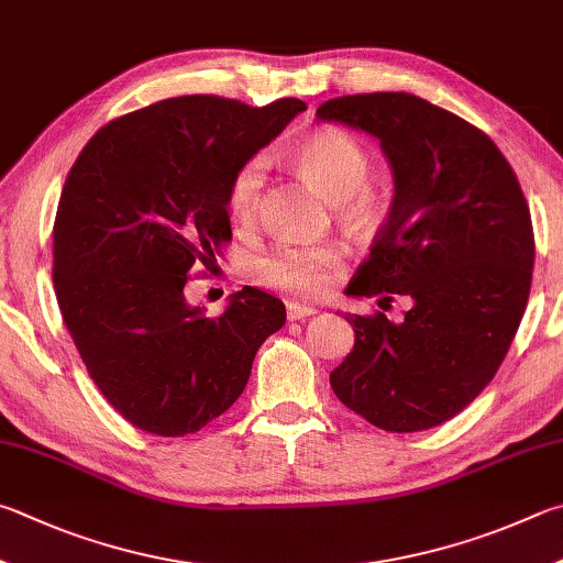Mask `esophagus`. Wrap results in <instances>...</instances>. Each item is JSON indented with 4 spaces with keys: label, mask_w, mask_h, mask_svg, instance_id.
Masks as SVG:
<instances>
[{
    "label": "esophagus",
    "mask_w": 563,
    "mask_h": 563,
    "mask_svg": "<svg viewBox=\"0 0 563 563\" xmlns=\"http://www.w3.org/2000/svg\"><path fill=\"white\" fill-rule=\"evenodd\" d=\"M288 320H308V317L314 314V308H310V305H302V302H295L290 300L288 302Z\"/></svg>",
    "instance_id": "esophagus-1"
}]
</instances>
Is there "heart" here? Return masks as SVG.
<instances>
[{
    "instance_id": "1",
    "label": "heart",
    "mask_w": 563,
    "mask_h": 563,
    "mask_svg": "<svg viewBox=\"0 0 563 563\" xmlns=\"http://www.w3.org/2000/svg\"><path fill=\"white\" fill-rule=\"evenodd\" d=\"M292 162L317 191L334 201L336 217L354 227L376 221L382 199L366 179L372 172V155L364 142L342 128H320L292 145ZM268 162L251 155L231 172L227 187V209L236 223H251L258 213ZM342 261V246L334 241H292L283 239L253 255L249 273L265 288L305 295L324 292L332 271Z\"/></svg>"
}]
</instances>
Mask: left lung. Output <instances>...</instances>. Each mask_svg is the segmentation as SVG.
<instances>
[{"label":"left lung","instance_id":"obj_1","mask_svg":"<svg viewBox=\"0 0 563 563\" xmlns=\"http://www.w3.org/2000/svg\"><path fill=\"white\" fill-rule=\"evenodd\" d=\"M382 140L394 203L352 295L411 298L401 322L346 314L354 346L330 374L336 398L391 433L457 416L493 382L529 300L534 229L515 169L483 130L411 93L317 108Z\"/></svg>","mask_w":563,"mask_h":563}]
</instances>
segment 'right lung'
<instances>
[{
  "label": "right lung",
  "mask_w": 563,
  "mask_h": 563,
  "mask_svg": "<svg viewBox=\"0 0 563 563\" xmlns=\"http://www.w3.org/2000/svg\"><path fill=\"white\" fill-rule=\"evenodd\" d=\"M302 110L298 98H167L110 120L70 167L54 221L56 300L90 379L140 431L181 438L229 411L285 324V305L263 290L207 317L184 285L231 241V172Z\"/></svg>",
  "instance_id": "obj_1"
}]
</instances>
